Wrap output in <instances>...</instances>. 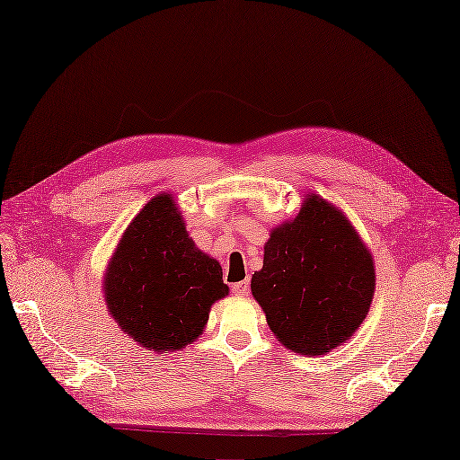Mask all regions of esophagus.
Listing matches in <instances>:
<instances>
[{"instance_id": "esophagus-1", "label": "esophagus", "mask_w": 460, "mask_h": 460, "mask_svg": "<svg viewBox=\"0 0 460 460\" xmlns=\"http://www.w3.org/2000/svg\"><path fill=\"white\" fill-rule=\"evenodd\" d=\"M231 289L237 297H246V296H249L251 286H249V281H237V284L231 286Z\"/></svg>"}]
</instances>
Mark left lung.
I'll list each match as a JSON object with an SVG mask.
<instances>
[{"label":"left lung","mask_w":460,"mask_h":460,"mask_svg":"<svg viewBox=\"0 0 460 460\" xmlns=\"http://www.w3.org/2000/svg\"><path fill=\"white\" fill-rule=\"evenodd\" d=\"M251 291L281 346L299 356H324L367 316L375 261L342 209L307 194L299 214L270 233Z\"/></svg>","instance_id":"left-lung-1"}]
</instances>
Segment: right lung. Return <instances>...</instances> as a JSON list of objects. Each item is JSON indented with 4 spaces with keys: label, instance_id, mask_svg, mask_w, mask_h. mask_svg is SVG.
Masks as SVG:
<instances>
[{
    "label": "right lung",
    "instance_id": "obj_1",
    "mask_svg": "<svg viewBox=\"0 0 460 460\" xmlns=\"http://www.w3.org/2000/svg\"><path fill=\"white\" fill-rule=\"evenodd\" d=\"M109 314L141 348L179 351L202 336L211 305L229 296L221 266L188 234L171 192L129 221L102 276Z\"/></svg>",
    "mask_w": 460,
    "mask_h": 460
}]
</instances>
